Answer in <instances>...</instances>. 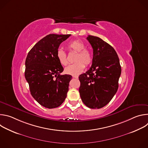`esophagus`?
<instances>
[{
    "mask_svg": "<svg viewBox=\"0 0 148 148\" xmlns=\"http://www.w3.org/2000/svg\"><path fill=\"white\" fill-rule=\"evenodd\" d=\"M73 77L75 78H78V75H73Z\"/></svg>",
    "mask_w": 148,
    "mask_h": 148,
    "instance_id": "esophagus-1",
    "label": "esophagus"
}]
</instances>
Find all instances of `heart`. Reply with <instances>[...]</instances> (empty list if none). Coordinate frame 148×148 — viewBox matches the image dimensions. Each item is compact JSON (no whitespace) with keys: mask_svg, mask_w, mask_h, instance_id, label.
<instances>
[{"mask_svg":"<svg viewBox=\"0 0 148 148\" xmlns=\"http://www.w3.org/2000/svg\"><path fill=\"white\" fill-rule=\"evenodd\" d=\"M67 47L77 53L74 61L75 62L69 65L65 69V73L72 75H77L80 74L85 68L91 64L92 61V55L91 52L86 49V45L79 40H74L67 45ZM57 58L60 64L62 66H66L68 60L66 53L62 49H59L56 54Z\"/></svg>","mask_w":148,"mask_h":148,"instance_id":"b5f03b06","label":"heart"}]
</instances>
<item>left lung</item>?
<instances>
[{"mask_svg": "<svg viewBox=\"0 0 148 148\" xmlns=\"http://www.w3.org/2000/svg\"><path fill=\"white\" fill-rule=\"evenodd\" d=\"M93 49L91 68L79 76L80 97L87 107L99 109L108 104L118 88L121 74L119 60L114 49L99 37H87Z\"/></svg>", "mask_w": 148, "mask_h": 148, "instance_id": "1", "label": "left lung"}]
</instances>
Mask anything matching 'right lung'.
Listing matches in <instances>:
<instances>
[{"label":"right lung","instance_id":"obj_1","mask_svg":"<svg viewBox=\"0 0 148 148\" xmlns=\"http://www.w3.org/2000/svg\"><path fill=\"white\" fill-rule=\"evenodd\" d=\"M70 36H46L33 47L26 59L25 75L30 93L38 103L49 109L64 102L72 79L70 75L60 74L64 69L56 57L60 44Z\"/></svg>","mask_w":148,"mask_h":148}]
</instances>
